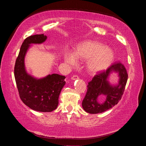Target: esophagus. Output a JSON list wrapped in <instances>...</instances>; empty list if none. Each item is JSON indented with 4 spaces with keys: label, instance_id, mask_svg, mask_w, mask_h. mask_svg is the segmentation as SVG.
Segmentation results:
<instances>
[{
    "label": "esophagus",
    "instance_id": "34e87169",
    "mask_svg": "<svg viewBox=\"0 0 146 146\" xmlns=\"http://www.w3.org/2000/svg\"><path fill=\"white\" fill-rule=\"evenodd\" d=\"M78 78H79L78 76H77V75H75V76H72V77H71V80H77V79H78Z\"/></svg>",
    "mask_w": 146,
    "mask_h": 146
}]
</instances>
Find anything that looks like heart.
Listing matches in <instances>:
<instances>
[{"label":"heart","instance_id":"1","mask_svg":"<svg viewBox=\"0 0 146 146\" xmlns=\"http://www.w3.org/2000/svg\"><path fill=\"white\" fill-rule=\"evenodd\" d=\"M76 58L87 60L86 68L91 74H97L107 69L114 59V52L111 47L104 46L101 42L86 40L76 46L74 54L66 53L64 60L68 64L74 65Z\"/></svg>","mask_w":146,"mask_h":146}]
</instances>
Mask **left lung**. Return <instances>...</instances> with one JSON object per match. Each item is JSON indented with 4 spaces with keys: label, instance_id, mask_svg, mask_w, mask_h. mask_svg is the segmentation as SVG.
<instances>
[{
    "label": "left lung",
    "instance_id": "obj_1",
    "mask_svg": "<svg viewBox=\"0 0 146 146\" xmlns=\"http://www.w3.org/2000/svg\"><path fill=\"white\" fill-rule=\"evenodd\" d=\"M112 72L118 74L119 81L111 85L108 78ZM128 74L121 63L116 62L92 78L88 83V90L82 102L85 111L90 114L103 113L116 105L122 98L127 82Z\"/></svg>",
    "mask_w": 146,
    "mask_h": 146
}]
</instances>
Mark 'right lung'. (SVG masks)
Here are the masks:
<instances>
[{
	"label": "right lung",
	"mask_w": 146,
	"mask_h": 146,
	"mask_svg": "<svg viewBox=\"0 0 146 146\" xmlns=\"http://www.w3.org/2000/svg\"><path fill=\"white\" fill-rule=\"evenodd\" d=\"M47 39L44 34L30 36L21 47L15 66V77L20 98L23 103L33 110L51 112L58 105V98L64 86L65 76L49 74L37 78L27 73L25 67V56L32 44H41Z\"/></svg>",
	"instance_id": "right-lung-1"
}]
</instances>
